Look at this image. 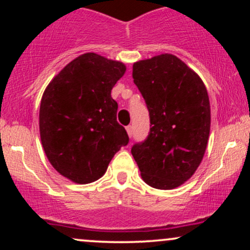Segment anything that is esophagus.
<instances>
[{
  "label": "esophagus",
  "instance_id": "34e87169",
  "mask_svg": "<svg viewBox=\"0 0 250 250\" xmlns=\"http://www.w3.org/2000/svg\"><path fill=\"white\" fill-rule=\"evenodd\" d=\"M125 130H127L128 136L131 137V135H133V125H128V127L125 128Z\"/></svg>",
  "mask_w": 250,
  "mask_h": 250
}]
</instances>
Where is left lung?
I'll use <instances>...</instances> for the list:
<instances>
[{
    "mask_svg": "<svg viewBox=\"0 0 250 250\" xmlns=\"http://www.w3.org/2000/svg\"><path fill=\"white\" fill-rule=\"evenodd\" d=\"M134 83L150 116L147 140L131 148L147 185L174 189L199 168L210 131V104L205 83L182 60L161 54L133 65Z\"/></svg>",
    "mask_w": 250,
    "mask_h": 250,
    "instance_id": "1",
    "label": "left lung"
}]
</instances>
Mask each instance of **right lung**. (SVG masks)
<instances>
[{"label": "right lung", "mask_w": 250, "mask_h": 250, "mask_svg": "<svg viewBox=\"0 0 250 250\" xmlns=\"http://www.w3.org/2000/svg\"><path fill=\"white\" fill-rule=\"evenodd\" d=\"M125 63L85 53L51 80L40 105V136L50 165L80 185L104 175L129 137L116 121L111 89L125 75Z\"/></svg>", "instance_id": "1"}]
</instances>
